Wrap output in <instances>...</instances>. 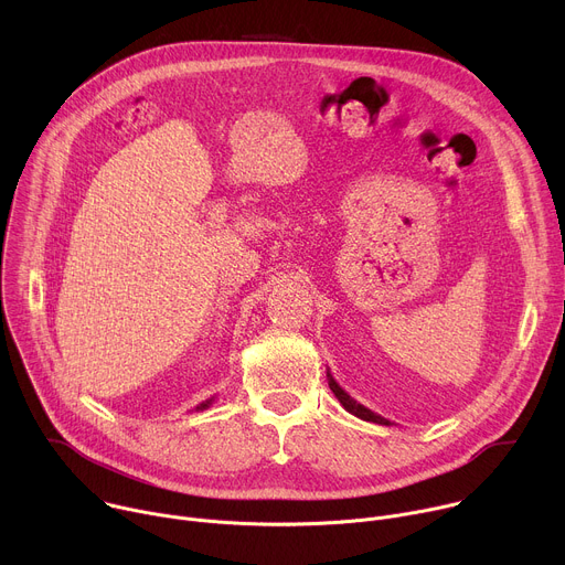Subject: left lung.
Masks as SVG:
<instances>
[{
	"label": "left lung",
	"mask_w": 565,
	"mask_h": 565,
	"mask_svg": "<svg viewBox=\"0 0 565 565\" xmlns=\"http://www.w3.org/2000/svg\"><path fill=\"white\" fill-rule=\"evenodd\" d=\"M327 377H329V386H331V391L335 393V397L340 399V405H342L349 414H353L355 418L366 420V423H375V425H393L391 420H386V418H382L380 414H375V412L366 409L364 405H360V402H358L355 397H351V395H349V393L338 384V380L331 375V371H327Z\"/></svg>",
	"instance_id": "1"
}]
</instances>
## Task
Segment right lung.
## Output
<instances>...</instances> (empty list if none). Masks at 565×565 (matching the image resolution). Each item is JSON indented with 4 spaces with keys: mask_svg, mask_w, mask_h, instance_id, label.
Wrapping results in <instances>:
<instances>
[{
    "mask_svg": "<svg viewBox=\"0 0 565 565\" xmlns=\"http://www.w3.org/2000/svg\"><path fill=\"white\" fill-rule=\"evenodd\" d=\"M214 397H216V395H212V397L203 399V402H201V405H196V407H194V412H203V409H207V407L212 405V402H214Z\"/></svg>",
    "mask_w": 565,
    "mask_h": 565,
    "instance_id": "add662e5",
    "label": "right lung"
}]
</instances>
